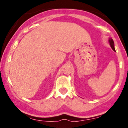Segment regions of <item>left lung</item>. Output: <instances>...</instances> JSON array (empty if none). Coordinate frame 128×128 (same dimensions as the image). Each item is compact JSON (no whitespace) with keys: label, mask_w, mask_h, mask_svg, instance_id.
Masks as SVG:
<instances>
[{"label":"left lung","mask_w":128,"mask_h":128,"mask_svg":"<svg viewBox=\"0 0 128 128\" xmlns=\"http://www.w3.org/2000/svg\"><path fill=\"white\" fill-rule=\"evenodd\" d=\"M108 42H109L110 46L111 47L112 49L113 50L115 51V52H116L115 48H114V41H113V40L112 38H110L109 40H108Z\"/></svg>","instance_id":"obj_1"}]
</instances>
